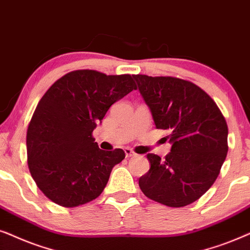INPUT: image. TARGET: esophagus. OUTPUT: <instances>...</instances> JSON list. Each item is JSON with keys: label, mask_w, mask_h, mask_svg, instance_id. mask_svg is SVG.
Masks as SVG:
<instances>
[{"label": "esophagus", "mask_w": 250, "mask_h": 250, "mask_svg": "<svg viewBox=\"0 0 250 250\" xmlns=\"http://www.w3.org/2000/svg\"><path fill=\"white\" fill-rule=\"evenodd\" d=\"M125 156H127V158H131V156H135L136 155V153L132 151L131 148H125Z\"/></svg>", "instance_id": "obj_1"}]
</instances>
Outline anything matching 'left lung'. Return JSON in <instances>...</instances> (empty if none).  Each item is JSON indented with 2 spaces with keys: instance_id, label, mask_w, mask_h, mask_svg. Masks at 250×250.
<instances>
[{
  "instance_id": "8db88e82",
  "label": "left lung",
  "mask_w": 250,
  "mask_h": 250,
  "mask_svg": "<svg viewBox=\"0 0 250 250\" xmlns=\"http://www.w3.org/2000/svg\"><path fill=\"white\" fill-rule=\"evenodd\" d=\"M132 78L156 129L167 130L171 143L164 160L148 153L151 168L139 178V188L159 204L184 207L201 198L218 177L229 149L225 118L194 83L172 76Z\"/></svg>"
}]
</instances>
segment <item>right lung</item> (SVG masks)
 I'll use <instances>...</instances> for the list:
<instances>
[{"mask_svg":"<svg viewBox=\"0 0 250 250\" xmlns=\"http://www.w3.org/2000/svg\"><path fill=\"white\" fill-rule=\"evenodd\" d=\"M136 89L129 74L79 69L62 76L43 95L26 145L29 171L46 198L72 208L102 194L113 167L125 154L121 148L103 151L92 131L115 102Z\"/></svg>","mask_w":250,"mask_h":250,"instance_id":"right-lung-1","label":"right lung"}]
</instances>
